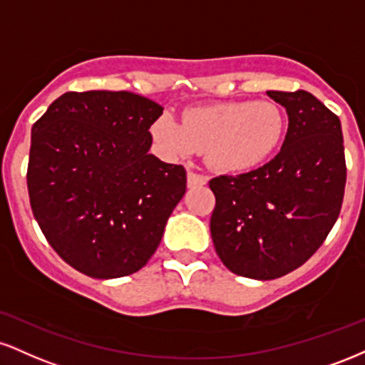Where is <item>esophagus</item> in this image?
I'll list each match as a JSON object with an SVG mask.
<instances>
[{
    "mask_svg": "<svg viewBox=\"0 0 365 365\" xmlns=\"http://www.w3.org/2000/svg\"><path fill=\"white\" fill-rule=\"evenodd\" d=\"M207 183V178L204 175L195 173V171H188L187 173V185L188 188H194V187H202Z\"/></svg>",
    "mask_w": 365,
    "mask_h": 365,
    "instance_id": "34e87169",
    "label": "esophagus"
}]
</instances>
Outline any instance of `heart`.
<instances>
[{
	"mask_svg": "<svg viewBox=\"0 0 365 365\" xmlns=\"http://www.w3.org/2000/svg\"><path fill=\"white\" fill-rule=\"evenodd\" d=\"M287 118L267 100L221 102L187 108L182 124L165 112L153 122L151 135L165 155L187 158L205 151L212 170L247 173L265 163L282 143Z\"/></svg>",
	"mask_w": 365,
	"mask_h": 365,
	"instance_id": "heart-1",
	"label": "heart"
}]
</instances>
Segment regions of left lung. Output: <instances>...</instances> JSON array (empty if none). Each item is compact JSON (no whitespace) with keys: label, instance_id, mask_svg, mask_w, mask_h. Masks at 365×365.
Segmentation results:
<instances>
[{"label":"left lung","instance_id":"obj_1","mask_svg":"<svg viewBox=\"0 0 365 365\" xmlns=\"http://www.w3.org/2000/svg\"><path fill=\"white\" fill-rule=\"evenodd\" d=\"M287 112L280 153L260 168L209 182L210 236L241 277L272 280L323 245L340 214L346 166L340 118L308 91H267Z\"/></svg>","mask_w":365,"mask_h":365}]
</instances>
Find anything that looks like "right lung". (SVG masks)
I'll use <instances>...</instances> for the list:
<instances>
[{"instance_id": "right-lung-1", "label": "right lung", "mask_w": 365, "mask_h": 365, "mask_svg": "<svg viewBox=\"0 0 365 365\" xmlns=\"http://www.w3.org/2000/svg\"><path fill=\"white\" fill-rule=\"evenodd\" d=\"M163 107L130 91H68L32 127L35 221L63 260L93 279L146 265L187 190V171L149 155Z\"/></svg>"}]
</instances>
